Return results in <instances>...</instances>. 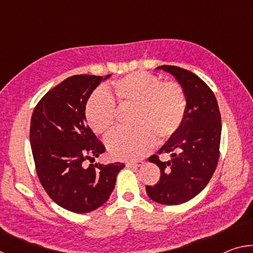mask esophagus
Returning <instances> with one entry per match:
<instances>
[{"instance_id":"esophagus-1","label":"esophagus","mask_w":253,"mask_h":253,"mask_svg":"<svg viewBox=\"0 0 253 253\" xmlns=\"http://www.w3.org/2000/svg\"><path fill=\"white\" fill-rule=\"evenodd\" d=\"M142 165H143V162L142 161L126 163V166H128V168H139V166H142Z\"/></svg>"}]
</instances>
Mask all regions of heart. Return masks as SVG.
Wrapping results in <instances>:
<instances>
[{
  "label": "heart",
  "mask_w": 253,
  "mask_h": 253,
  "mask_svg": "<svg viewBox=\"0 0 253 253\" xmlns=\"http://www.w3.org/2000/svg\"><path fill=\"white\" fill-rule=\"evenodd\" d=\"M134 107V130L110 136L107 148L111 157L122 161L138 160L158 140L174 136L186 116L187 100L177 81H163L148 72H132L113 83L111 89L92 93L84 110L85 121L97 135L108 136L115 129L116 105Z\"/></svg>",
  "instance_id": "1"
}]
</instances>
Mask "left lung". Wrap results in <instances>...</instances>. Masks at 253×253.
Returning a JSON list of instances; mask_svg holds the SVG:
<instances>
[{
	"instance_id": "8db88e82",
	"label": "left lung",
	"mask_w": 253,
	"mask_h": 253,
	"mask_svg": "<svg viewBox=\"0 0 253 253\" xmlns=\"http://www.w3.org/2000/svg\"><path fill=\"white\" fill-rule=\"evenodd\" d=\"M172 74L184 88L186 116L179 130L163 145L149 162L161 169L155 185L146 186L147 195L157 203L177 205L187 202L208 185L220 155L221 114L211 88L193 72L176 66H161ZM161 153H170L168 162Z\"/></svg>"
}]
</instances>
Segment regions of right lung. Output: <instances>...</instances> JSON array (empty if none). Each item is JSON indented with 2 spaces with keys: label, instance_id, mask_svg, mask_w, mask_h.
<instances>
[{
  "label": "right lung",
  "instance_id": "1",
  "mask_svg": "<svg viewBox=\"0 0 253 253\" xmlns=\"http://www.w3.org/2000/svg\"><path fill=\"white\" fill-rule=\"evenodd\" d=\"M104 78L71 76L51 89L33 110L30 143L38 177L60 207L87 213L101 207L113 192L123 163L90 164L106 148L85 123V104Z\"/></svg>",
  "mask_w": 253,
  "mask_h": 253
}]
</instances>
